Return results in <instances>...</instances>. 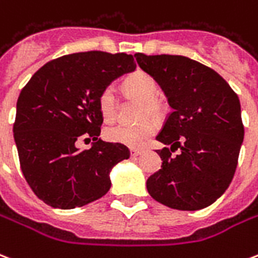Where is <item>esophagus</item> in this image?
<instances>
[{
    "label": "esophagus",
    "instance_id": "1",
    "mask_svg": "<svg viewBox=\"0 0 258 258\" xmlns=\"http://www.w3.org/2000/svg\"><path fill=\"white\" fill-rule=\"evenodd\" d=\"M142 149H131L130 153H131V157H138V155L142 154Z\"/></svg>",
    "mask_w": 258,
    "mask_h": 258
}]
</instances>
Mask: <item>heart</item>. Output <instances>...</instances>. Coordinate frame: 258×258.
Here are the masks:
<instances>
[{
	"instance_id": "heart-1",
	"label": "heart",
	"mask_w": 258,
	"mask_h": 258,
	"mask_svg": "<svg viewBox=\"0 0 258 258\" xmlns=\"http://www.w3.org/2000/svg\"><path fill=\"white\" fill-rule=\"evenodd\" d=\"M123 86L127 93L142 100L141 116L162 115L165 109L164 101L157 96L158 82L151 74L143 70H138L125 78ZM97 108L104 120L111 121L115 119L116 109H117V97H116L113 86H105L98 93ZM154 133V123L150 120H143L137 124L119 123V124L109 125L104 131V137L109 142L119 143L123 146L142 147Z\"/></svg>"
}]
</instances>
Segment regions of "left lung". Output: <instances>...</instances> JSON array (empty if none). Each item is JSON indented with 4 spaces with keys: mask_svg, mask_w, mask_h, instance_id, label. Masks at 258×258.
I'll list each match as a JSON object with an SVG mask.
<instances>
[{
    "mask_svg": "<svg viewBox=\"0 0 258 258\" xmlns=\"http://www.w3.org/2000/svg\"><path fill=\"white\" fill-rule=\"evenodd\" d=\"M173 108L157 139L162 166L147 178L158 203L181 211L211 206L229 188L243 141L237 93L215 70L181 55L135 54ZM180 148L182 153L173 157Z\"/></svg>",
    "mask_w": 258,
    "mask_h": 258,
    "instance_id": "obj_1",
    "label": "left lung"
}]
</instances>
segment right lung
<instances>
[{
    "label": "right lung",
    "instance_id": "1",
    "mask_svg": "<svg viewBox=\"0 0 258 258\" xmlns=\"http://www.w3.org/2000/svg\"><path fill=\"white\" fill-rule=\"evenodd\" d=\"M135 68L133 55L124 52H76L47 62L23 88L13 135L21 172L46 204L82 207L109 190V172L128 158L130 150L98 139L103 116L97 96ZM82 137L95 143L80 152L75 142Z\"/></svg>",
    "mask_w": 258,
    "mask_h": 258
}]
</instances>
